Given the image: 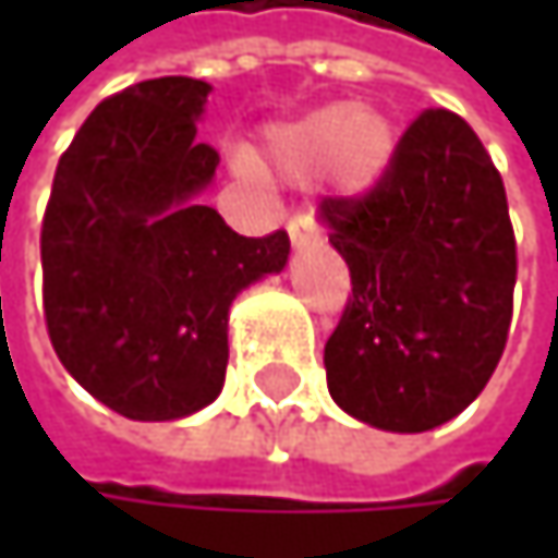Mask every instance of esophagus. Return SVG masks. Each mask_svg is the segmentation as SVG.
<instances>
[{"label": "esophagus", "instance_id": "34e87169", "mask_svg": "<svg viewBox=\"0 0 558 558\" xmlns=\"http://www.w3.org/2000/svg\"><path fill=\"white\" fill-rule=\"evenodd\" d=\"M287 232H290V242L300 248V245H306V242H316L319 239V229H316V222H313V216L310 213H296L290 222H287Z\"/></svg>", "mask_w": 558, "mask_h": 558}]
</instances>
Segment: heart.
I'll return each mask as SVG.
<instances>
[{"label": "heart", "mask_w": 558, "mask_h": 558, "mask_svg": "<svg viewBox=\"0 0 558 558\" xmlns=\"http://www.w3.org/2000/svg\"><path fill=\"white\" fill-rule=\"evenodd\" d=\"M393 132L385 116L345 102L310 109L265 132L262 168L287 180H303L319 170L342 190H368L390 165Z\"/></svg>", "instance_id": "1"}]
</instances>
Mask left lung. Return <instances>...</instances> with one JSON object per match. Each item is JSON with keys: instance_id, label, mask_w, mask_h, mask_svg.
<instances>
[{"instance_id": "obj_1", "label": "left lung", "mask_w": 558, "mask_h": 558, "mask_svg": "<svg viewBox=\"0 0 558 558\" xmlns=\"http://www.w3.org/2000/svg\"><path fill=\"white\" fill-rule=\"evenodd\" d=\"M352 296L326 342V385L355 420L426 433L459 416L501 362L517 242L492 155L465 119L426 109L365 196H326Z\"/></svg>"}]
</instances>
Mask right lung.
Masks as SVG:
<instances>
[{
    "instance_id": "right-lung-1",
    "label": "right lung",
    "mask_w": 558,
    "mask_h": 558,
    "mask_svg": "<svg viewBox=\"0 0 558 558\" xmlns=\"http://www.w3.org/2000/svg\"><path fill=\"white\" fill-rule=\"evenodd\" d=\"M209 89L161 76L102 99L57 165L41 226L57 359L129 420H180L219 397L229 306L290 255L287 232L245 239L199 199L219 168L196 138Z\"/></svg>"
}]
</instances>
